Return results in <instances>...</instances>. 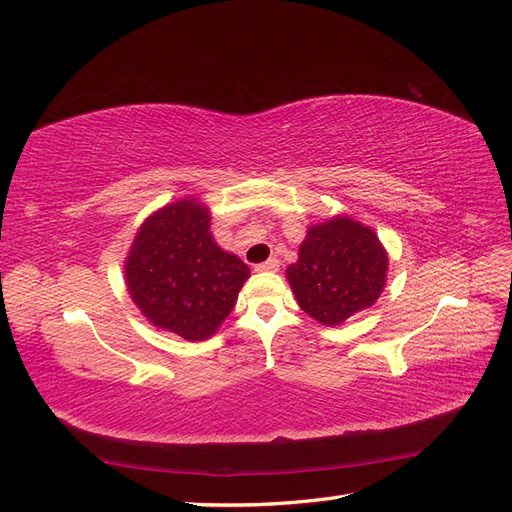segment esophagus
Segmentation results:
<instances>
[{"label": "esophagus", "mask_w": 512, "mask_h": 512, "mask_svg": "<svg viewBox=\"0 0 512 512\" xmlns=\"http://www.w3.org/2000/svg\"><path fill=\"white\" fill-rule=\"evenodd\" d=\"M254 269H256V271H277V269H280V260H277V258L273 256V258H269L267 262H260V265H256Z\"/></svg>", "instance_id": "34e87169"}]
</instances>
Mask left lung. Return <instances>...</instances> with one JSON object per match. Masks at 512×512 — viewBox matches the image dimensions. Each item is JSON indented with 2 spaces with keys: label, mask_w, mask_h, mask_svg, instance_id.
Here are the masks:
<instances>
[{
  "label": "left lung",
  "mask_w": 512,
  "mask_h": 512,
  "mask_svg": "<svg viewBox=\"0 0 512 512\" xmlns=\"http://www.w3.org/2000/svg\"><path fill=\"white\" fill-rule=\"evenodd\" d=\"M389 258L374 230L350 218L312 226L286 269L305 314L335 327L380 297Z\"/></svg>",
  "instance_id": "left-lung-1"
}]
</instances>
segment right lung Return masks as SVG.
I'll list each match as a JSON object with an SVG mask.
<instances>
[{
	"mask_svg": "<svg viewBox=\"0 0 512 512\" xmlns=\"http://www.w3.org/2000/svg\"><path fill=\"white\" fill-rule=\"evenodd\" d=\"M209 211L179 200L141 226L126 260V282L153 327L190 342L218 331L250 275L245 262L215 245Z\"/></svg>",
	"mask_w": 512,
	"mask_h": 512,
	"instance_id": "1",
	"label": "right lung"
}]
</instances>
